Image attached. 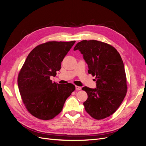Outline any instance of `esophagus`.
Here are the masks:
<instances>
[{
	"label": "esophagus",
	"instance_id": "obj_1",
	"mask_svg": "<svg viewBox=\"0 0 146 146\" xmlns=\"http://www.w3.org/2000/svg\"><path fill=\"white\" fill-rule=\"evenodd\" d=\"M82 88L80 86H76V90H81Z\"/></svg>",
	"mask_w": 146,
	"mask_h": 146
}]
</instances>
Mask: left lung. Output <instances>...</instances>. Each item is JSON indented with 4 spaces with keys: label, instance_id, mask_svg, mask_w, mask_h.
<instances>
[{
    "label": "left lung",
    "instance_id": "obj_1",
    "mask_svg": "<svg viewBox=\"0 0 146 146\" xmlns=\"http://www.w3.org/2000/svg\"><path fill=\"white\" fill-rule=\"evenodd\" d=\"M78 50L88 66V73L96 79V88H82L88 96L83 102L85 109L96 119L110 117L119 108L127 90L121 56L111 45L96 40H83L74 47V51Z\"/></svg>",
    "mask_w": 146,
    "mask_h": 146
}]
</instances>
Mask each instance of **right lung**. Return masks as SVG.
Wrapping results in <instances>:
<instances>
[{
	"mask_svg": "<svg viewBox=\"0 0 146 146\" xmlns=\"http://www.w3.org/2000/svg\"><path fill=\"white\" fill-rule=\"evenodd\" d=\"M75 42H48L38 45L28 54L19 73L18 85L27 110L36 118H54L75 90L72 83L59 85L50 80L60 70L61 61Z\"/></svg>",
	"mask_w": 146,
	"mask_h": 146,
	"instance_id": "obj_1",
	"label": "right lung"
}]
</instances>
